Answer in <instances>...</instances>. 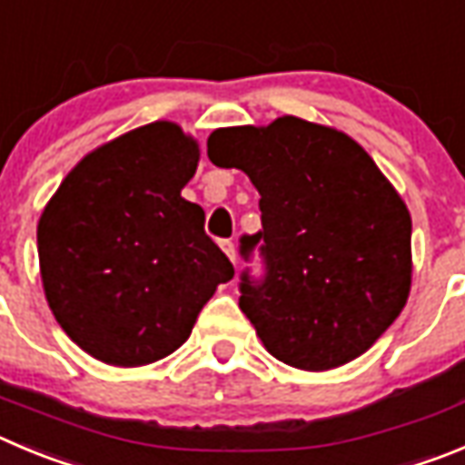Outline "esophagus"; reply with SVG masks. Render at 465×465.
I'll return each mask as SVG.
<instances>
[{"mask_svg": "<svg viewBox=\"0 0 465 465\" xmlns=\"http://www.w3.org/2000/svg\"><path fill=\"white\" fill-rule=\"evenodd\" d=\"M220 247H223V252L232 259V263H236V247H233L232 241H220Z\"/></svg>", "mask_w": 465, "mask_h": 465, "instance_id": "obj_1", "label": "esophagus"}]
</instances>
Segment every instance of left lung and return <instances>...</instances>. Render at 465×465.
Returning <instances> with one entry per match:
<instances>
[{
  "label": "left lung",
  "mask_w": 465,
  "mask_h": 465,
  "mask_svg": "<svg viewBox=\"0 0 465 465\" xmlns=\"http://www.w3.org/2000/svg\"><path fill=\"white\" fill-rule=\"evenodd\" d=\"M208 158L259 190L268 275H242V314L272 358L335 370L401 314L413 277L411 213L371 155L341 130L284 114L213 130Z\"/></svg>",
  "instance_id": "1"
}]
</instances>
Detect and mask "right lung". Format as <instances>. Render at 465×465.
<instances>
[{"label": "right lung", "mask_w": 465, "mask_h": 465, "mask_svg": "<svg viewBox=\"0 0 465 465\" xmlns=\"http://www.w3.org/2000/svg\"><path fill=\"white\" fill-rule=\"evenodd\" d=\"M197 164L193 134L153 121L86 153L43 208V292L91 358L112 367L167 358L233 277L203 233L202 206L181 197Z\"/></svg>", "instance_id": "obj_1"}]
</instances>
